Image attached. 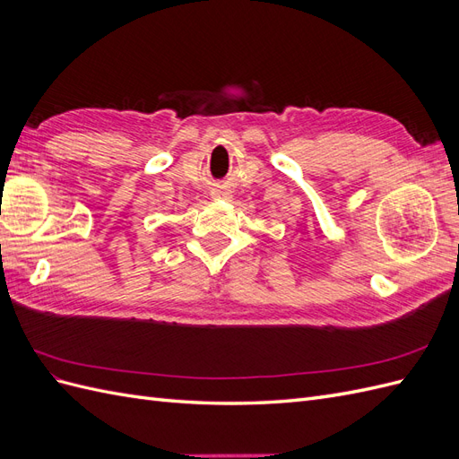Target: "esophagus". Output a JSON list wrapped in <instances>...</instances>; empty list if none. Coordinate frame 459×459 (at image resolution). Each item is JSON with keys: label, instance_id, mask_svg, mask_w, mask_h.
Instances as JSON below:
<instances>
[{"label": "esophagus", "instance_id": "esophagus-1", "mask_svg": "<svg viewBox=\"0 0 459 459\" xmlns=\"http://www.w3.org/2000/svg\"><path fill=\"white\" fill-rule=\"evenodd\" d=\"M212 199H214V201H218V199H230V191H228L226 187L218 186V187L212 189Z\"/></svg>", "mask_w": 459, "mask_h": 459}]
</instances>
